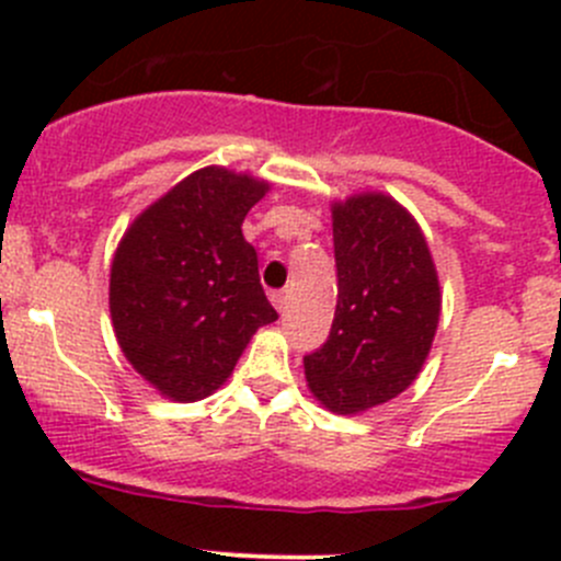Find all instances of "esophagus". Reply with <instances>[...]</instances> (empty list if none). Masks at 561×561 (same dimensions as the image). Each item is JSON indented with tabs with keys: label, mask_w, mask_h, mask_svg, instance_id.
Returning <instances> with one entry per match:
<instances>
[{
	"label": "esophagus",
	"mask_w": 561,
	"mask_h": 561,
	"mask_svg": "<svg viewBox=\"0 0 561 561\" xmlns=\"http://www.w3.org/2000/svg\"><path fill=\"white\" fill-rule=\"evenodd\" d=\"M271 304H274V307L279 309V312H285V307H287V290H274V293H271Z\"/></svg>",
	"instance_id": "34e87169"
}]
</instances>
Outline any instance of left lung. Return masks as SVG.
<instances>
[{"label":"left lung","mask_w":561,"mask_h":561,"mask_svg":"<svg viewBox=\"0 0 561 561\" xmlns=\"http://www.w3.org/2000/svg\"><path fill=\"white\" fill-rule=\"evenodd\" d=\"M333 325L304 369L328 410L353 415L412 386L437 331L439 282L415 219L375 192L333 206Z\"/></svg>","instance_id":"8db88e82"}]
</instances>
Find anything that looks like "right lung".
<instances>
[{
    "instance_id": "right-lung-1",
    "label": "right lung",
    "mask_w": 561,
    "mask_h": 561,
    "mask_svg": "<svg viewBox=\"0 0 561 561\" xmlns=\"http://www.w3.org/2000/svg\"><path fill=\"white\" fill-rule=\"evenodd\" d=\"M268 184L225 168L186 175L124 233L111 317L124 355L173 401H197L233 371L252 333L274 322L257 252L241 233Z\"/></svg>"
}]
</instances>
